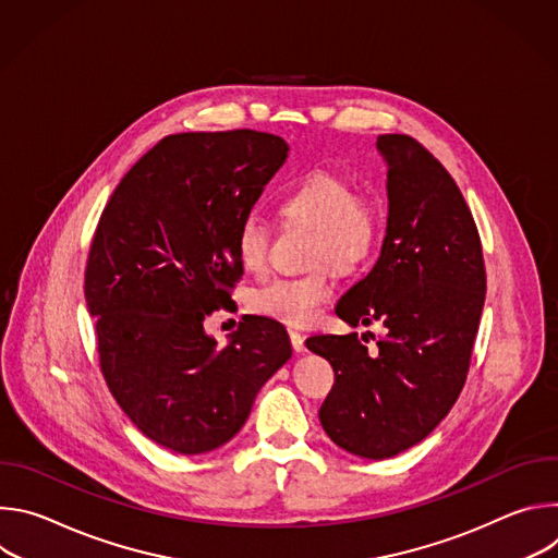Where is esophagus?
I'll return each instance as SVG.
<instances>
[{"mask_svg": "<svg viewBox=\"0 0 558 558\" xmlns=\"http://www.w3.org/2000/svg\"><path fill=\"white\" fill-rule=\"evenodd\" d=\"M289 338H291V347L295 353H304L306 347H304V336L298 333V331H289Z\"/></svg>", "mask_w": 558, "mask_h": 558, "instance_id": "esophagus-1", "label": "esophagus"}]
</instances>
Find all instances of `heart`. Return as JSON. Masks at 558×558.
<instances>
[{
    "label": "heart",
    "mask_w": 558,
    "mask_h": 558,
    "mask_svg": "<svg viewBox=\"0 0 558 558\" xmlns=\"http://www.w3.org/2000/svg\"><path fill=\"white\" fill-rule=\"evenodd\" d=\"M278 211L287 222L311 229V263H329L340 274H353L375 254L381 238V209L375 198L355 192V185L329 170H311L293 181L278 198ZM271 229L247 214L235 229L233 245L241 267L263 274L269 260ZM333 295L327 267L304 276L271 278L250 295L254 313L289 327H308Z\"/></svg>",
    "instance_id": "heart-1"
}]
</instances>
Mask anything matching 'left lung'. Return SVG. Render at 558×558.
<instances>
[{"instance_id": "left-lung-1", "label": "left lung", "mask_w": 558, "mask_h": 558, "mask_svg": "<svg viewBox=\"0 0 558 558\" xmlns=\"http://www.w3.org/2000/svg\"><path fill=\"white\" fill-rule=\"evenodd\" d=\"M388 218L371 274L336 306L351 327L381 323L368 351L357 333L313 336L336 384L320 409L333 444L388 459L420 444L463 388L486 300L480 231L446 168L409 134H381Z\"/></svg>"}]
</instances>
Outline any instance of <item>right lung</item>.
I'll return each instance as SVG.
<instances>
[{"label": "right lung", "mask_w": 558, "mask_h": 558, "mask_svg": "<svg viewBox=\"0 0 558 558\" xmlns=\"http://www.w3.org/2000/svg\"><path fill=\"white\" fill-rule=\"evenodd\" d=\"M287 151L284 138L256 130L170 134L99 218L84 291L101 373L132 424L179 454L227 444L291 357L271 317L245 315L222 349L203 329L243 276L235 229Z\"/></svg>", "instance_id": "obj_1"}]
</instances>
